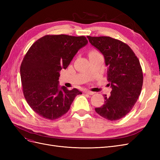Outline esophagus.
Here are the masks:
<instances>
[{
	"instance_id": "34e87169",
	"label": "esophagus",
	"mask_w": 160,
	"mask_h": 160,
	"mask_svg": "<svg viewBox=\"0 0 160 160\" xmlns=\"http://www.w3.org/2000/svg\"><path fill=\"white\" fill-rule=\"evenodd\" d=\"M85 93H88V94H89V95H93L95 93H94V92H93V91H85Z\"/></svg>"
}]
</instances>
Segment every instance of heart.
Listing matches in <instances>:
<instances>
[{
    "instance_id": "obj_1",
    "label": "heart",
    "mask_w": 160,
    "mask_h": 160,
    "mask_svg": "<svg viewBox=\"0 0 160 160\" xmlns=\"http://www.w3.org/2000/svg\"><path fill=\"white\" fill-rule=\"evenodd\" d=\"M96 54H99V52L97 51L96 50H91L89 52V56H91V55H94Z\"/></svg>"
}]
</instances>
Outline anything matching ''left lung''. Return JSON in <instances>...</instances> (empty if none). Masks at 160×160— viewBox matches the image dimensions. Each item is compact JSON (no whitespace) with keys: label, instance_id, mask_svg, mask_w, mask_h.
Wrapping results in <instances>:
<instances>
[{"label":"left lung","instance_id":"8db88e82","mask_svg":"<svg viewBox=\"0 0 160 160\" xmlns=\"http://www.w3.org/2000/svg\"><path fill=\"white\" fill-rule=\"evenodd\" d=\"M91 44L104 56L107 78L112 91L104 95L103 106L95 109L101 117L116 121L132 109L141 93L143 72L133 50L123 42L109 37H87Z\"/></svg>","mask_w":160,"mask_h":160}]
</instances>
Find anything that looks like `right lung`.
I'll list each match as a JSON object with an SVG mask.
<instances>
[{
  "instance_id": "right-lung-1",
  "label": "right lung",
  "mask_w": 160,
  "mask_h": 160,
  "mask_svg": "<svg viewBox=\"0 0 160 160\" xmlns=\"http://www.w3.org/2000/svg\"><path fill=\"white\" fill-rule=\"evenodd\" d=\"M84 36L45 35L35 42L21 65L23 94L31 109L41 117L54 120L65 115L77 95L59 85V72L67 69L81 48L88 44Z\"/></svg>"
}]
</instances>
